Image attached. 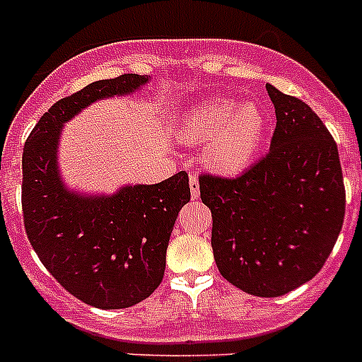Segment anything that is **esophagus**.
Here are the masks:
<instances>
[{
	"label": "esophagus",
	"mask_w": 362,
	"mask_h": 362,
	"mask_svg": "<svg viewBox=\"0 0 362 362\" xmlns=\"http://www.w3.org/2000/svg\"><path fill=\"white\" fill-rule=\"evenodd\" d=\"M188 183H190L192 199H197V197H199V181H197V175L190 174V177H188Z\"/></svg>",
	"instance_id": "1"
}]
</instances>
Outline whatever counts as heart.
I'll list each match as a JSON object with an SVG mask.
<instances>
[{
	"instance_id": "b5f03b06",
	"label": "heart",
	"mask_w": 362,
	"mask_h": 362,
	"mask_svg": "<svg viewBox=\"0 0 362 362\" xmlns=\"http://www.w3.org/2000/svg\"><path fill=\"white\" fill-rule=\"evenodd\" d=\"M267 127V114L257 103L238 105L233 99L216 95L190 108L179 132L188 143H206L204 161L210 168L239 174L263 146Z\"/></svg>"
}]
</instances>
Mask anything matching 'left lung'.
Instances as JSON below:
<instances>
[{
	"instance_id": "1",
	"label": "left lung",
	"mask_w": 362,
	"mask_h": 362,
	"mask_svg": "<svg viewBox=\"0 0 362 362\" xmlns=\"http://www.w3.org/2000/svg\"><path fill=\"white\" fill-rule=\"evenodd\" d=\"M276 130L270 152L238 177L199 175L212 212L221 276L243 292L279 297L326 263L344 221L337 145L305 101L267 85Z\"/></svg>"
}]
</instances>
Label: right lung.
Returning a JSON list of instances; mask_svg holds the SVG:
<instances>
[{
    "label": "right lung",
    "mask_w": 362,
    "mask_h": 362,
    "mask_svg": "<svg viewBox=\"0 0 362 362\" xmlns=\"http://www.w3.org/2000/svg\"><path fill=\"white\" fill-rule=\"evenodd\" d=\"M146 83L148 76L123 74L59 99L23 148L21 204L28 241L54 279L94 308H129L161 284L172 228L190 201L188 174L123 187L112 196H81L63 185L57 141L63 124L85 107L132 94Z\"/></svg>",
    "instance_id": "obj_1"
}]
</instances>
